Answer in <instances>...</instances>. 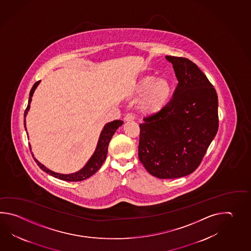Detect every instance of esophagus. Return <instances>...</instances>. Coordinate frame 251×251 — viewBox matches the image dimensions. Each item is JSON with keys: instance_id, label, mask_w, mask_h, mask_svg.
Masks as SVG:
<instances>
[{"instance_id": "34e87169", "label": "esophagus", "mask_w": 251, "mask_h": 251, "mask_svg": "<svg viewBox=\"0 0 251 251\" xmlns=\"http://www.w3.org/2000/svg\"><path fill=\"white\" fill-rule=\"evenodd\" d=\"M133 119H134V117H133L132 114H126V115L125 116V118H124L125 122H128V121H133Z\"/></svg>"}]
</instances>
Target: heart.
Here are the masks:
<instances>
[{"label":"heart","mask_w":251,"mask_h":251,"mask_svg":"<svg viewBox=\"0 0 251 251\" xmlns=\"http://www.w3.org/2000/svg\"><path fill=\"white\" fill-rule=\"evenodd\" d=\"M171 83L166 79L144 76L133 89V94L142 97L138 104L140 113L149 117L160 112L171 96Z\"/></svg>","instance_id":"b5f03b06"}]
</instances>
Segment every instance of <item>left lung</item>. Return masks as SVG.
<instances>
[{"mask_svg":"<svg viewBox=\"0 0 251 251\" xmlns=\"http://www.w3.org/2000/svg\"><path fill=\"white\" fill-rule=\"evenodd\" d=\"M178 83L160 112L140 124L138 157L159 178L187 176L198 169L218 131V97L198 65L167 55Z\"/></svg>","mask_w":251,"mask_h":251,"instance_id":"obj_1","label":"left lung"}]
</instances>
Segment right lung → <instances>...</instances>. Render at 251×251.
<instances>
[{
  "label": "right lung",
  "instance_id": "1",
  "mask_svg": "<svg viewBox=\"0 0 251 251\" xmlns=\"http://www.w3.org/2000/svg\"><path fill=\"white\" fill-rule=\"evenodd\" d=\"M39 82H40V80L37 81L33 85L32 89H31V91L29 92V99H28L27 107L26 108V110H25V113H24V118H25L24 126H25V129L26 130H27V128H26V116H27V111L29 110V107H30V102H31L33 93H34L36 88L39 84ZM123 123V121H121V120H115V121H112L110 123H107L104 126L101 133L100 135V139H99V142H98V144H97V148L95 150V151H94V153L91 156V159L89 160V161L86 163V165L81 170L75 172V173H72V174H60V173H56V172H53V171L48 170V168H46L45 166L41 164L37 159L34 158V160L37 162V164L39 166V168L43 171L47 172L49 175L54 176L56 178L62 179V180H65V181H81V180H84L86 178L92 176L94 173H96L97 171L100 169L103 162L105 161L106 158H107V148H108L109 142H110V140L112 138L114 133H116L117 129L119 126H121ZM30 151H31V148H30ZM32 156L34 157V155L32 154Z\"/></svg>",
  "mask_w": 251,
  "mask_h": 251
}]
</instances>
